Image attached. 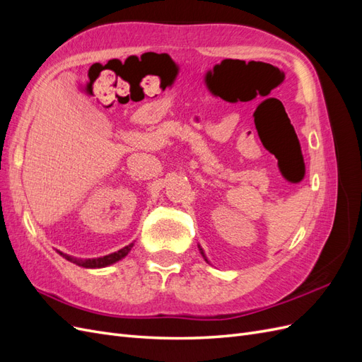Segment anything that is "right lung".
Masks as SVG:
<instances>
[{
  "label": "right lung",
  "mask_w": 362,
  "mask_h": 362,
  "mask_svg": "<svg viewBox=\"0 0 362 362\" xmlns=\"http://www.w3.org/2000/svg\"><path fill=\"white\" fill-rule=\"evenodd\" d=\"M131 247H133V245H128V246H125L124 249H120V250L115 252V254L105 255V257H101V258H95V259H86V261H76V259H74V258H71V257H68V255H63L62 252H60V255H63L64 258L69 259V261L76 262V264L81 266V267H86V269H96V267H105V266H108V264H113V262H116V261H119V259H122V258L128 254V252L131 250Z\"/></svg>",
  "instance_id": "add662e5"
}]
</instances>
